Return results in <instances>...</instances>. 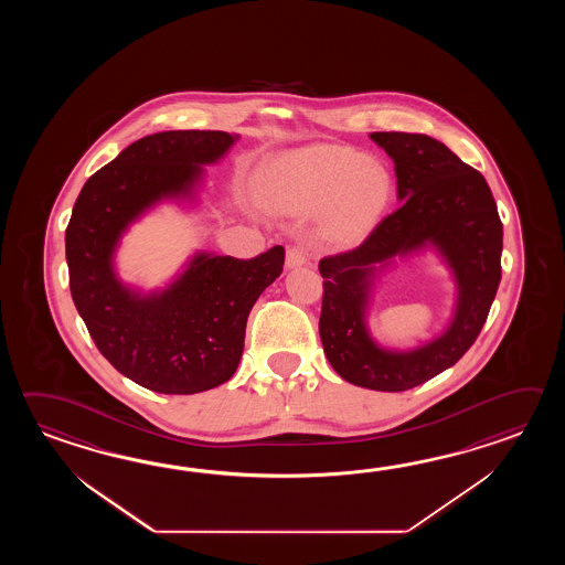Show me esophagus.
<instances>
[{
    "label": "esophagus",
    "mask_w": 565,
    "mask_h": 565,
    "mask_svg": "<svg viewBox=\"0 0 565 565\" xmlns=\"http://www.w3.org/2000/svg\"><path fill=\"white\" fill-rule=\"evenodd\" d=\"M309 260V250L305 244H297L290 246L287 250V268H299Z\"/></svg>",
    "instance_id": "1"
}]
</instances>
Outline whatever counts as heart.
Here are the masks:
<instances>
[{
	"label": "heart",
	"instance_id": "heart-1",
	"mask_svg": "<svg viewBox=\"0 0 565 565\" xmlns=\"http://www.w3.org/2000/svg\"><path fill=\"white\" fill-rule=\"evenodd\" d=\"M394 192L380 159L341 145H307L278 156L268 168L266 198L285 214L311 216L324 206V228L353 241L384 212Z\"/></svg>",
	"mask_w": 565,
	"mask_h": 565
}]
</instances>
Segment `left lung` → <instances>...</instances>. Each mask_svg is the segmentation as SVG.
<instances>
[{"instance_id":"obj_1","label":"left lung","mask_w":565,"mask_h":565,"mask_svg":"<svg viewBox=\"0 0 565 565\" xmlns=\"http://www.w3.org/2000/svg\"><path fill=\"white\" fill-rule=\"evenodd\" d=\"M394 161L399 207L355 250L319 263L324 355L345 382L404 392L452 367L475 343L501 282L503 224L477 169L422 132H372ZM433 249L456 278L458 299L443 334L412 350L384 349L366 317L374 280L396 257Z\"/></svg>"}]
</instances>
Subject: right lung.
Here are the masks:
<instances>
[{
    "label": "right lung",
    "mask_w": 565,
    "mask_h": 565,
    "mask_svg": "<svg viewBox=\"0 0 565 565\" xmlns=\"http://www.w3.org/2000/svg\"><path fill=\"white\" fill-rule=\"evenodd\" d=\"M236 141L224 131L147 135L90 175L74 204L66 263L76 311L108 363L151 392L188 396L228 382L254 302L282 273V246L250 260L200 250L149 292L117 273L127 230L163 202L195 204L204 166Z\"/></svg>",
    "instance_id": "1"
}]
</instances>
